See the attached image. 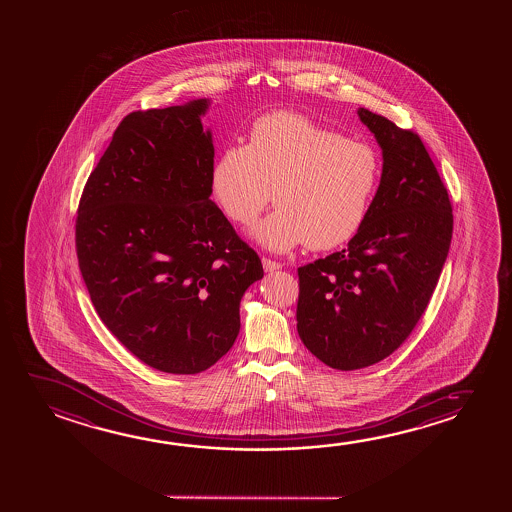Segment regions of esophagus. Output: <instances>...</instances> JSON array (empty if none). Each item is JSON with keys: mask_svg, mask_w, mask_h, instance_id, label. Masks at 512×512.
Segmentation results:
<instances>
[{"mask_svg": "<svg viewBox=\"0 0 512 512\" xmlns=\"http://www.w3.org/2000/svg\"><path fill=\"white\" fill-rule=\"evenodd\" d=\"M262 266H264V269L269 271V273H271V271H277V269L282 268V264H280V262H277V260L268 259V257H262Z\"/></svg>", "mask_w": 512, "mask_h": 512, "instance_id": "1", "label": "esophagus"}]
</instances>
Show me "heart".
Returning <instances> with one entry per match:
<instances>
[{
	"mask_svg": "<svg viewBox=\"0 0 512 512\" xmlns=\"http://www.w3.org/2000/svg\"><path fill=\"white\" fill-rule=\"evenodd\" d=\"M382 176L368 143L296 112L257 119L246 144L219 153L210 187L221 210L239 227L253 225L273 193L277 209L253 230L271 252L298 244L330 250L359 234Z\"/></svg>",
	"mask_w": 512,
	"mask_h": 512,
	"instance_id": "1",
	"label": "heart"
}]
</instances>
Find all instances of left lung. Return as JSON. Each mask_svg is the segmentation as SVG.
<instances>
[{"label":"left lung","instance_id":"left-lung-1","mask_svg":"<svg viewBox=\"0 0 512 512\" xmlns=\"http://www.w3.org/2000/svg\"><path fill=\"white\" fill-rule=\"evenodd\" d=\"M384 168L368 218L348 248L298 268V334L341 371L384 361L427 309L453 232L452 202L411 128L359 109Z\"/></svg>","mask_w":512,"mask_h":512}]
</instances>
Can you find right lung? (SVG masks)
Masks as SVG:
<instances>
[{"label":"right lung","mask_w":512,"mask_h":512,"mask_svg":"<svg viewBox=\"0 0 512 512\" xmlns=\"http://www.w3.org/2000/svg\"><path fill=\"white\" fill-rule=\"evenodd\" d=\"M207 100L123 118L85 182L76 257L91 302L150 368L202 373L232 348L257 252L210 200Z\"/></svg>","instance_id":"add662e5"}]
</instances>
